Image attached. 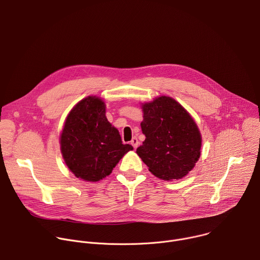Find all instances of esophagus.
Here are the masks:
<instances>
[{
    "label": "esophagus",
    "mask_w": 260,
    "mask_h": 260,
    "mask_svg": "<svg viewBox=\"0 0 260 260\" xmlns=\"http://www.w3.org/2000/svg\"><path fill=\"white\" fill-rule=\"evenodd\" d=\"M131 144L133 145V147H134L135 149H136V148L139 146V141H138V139H137L136 137H134V138H133V140L131 141Z\"/></svg>",
    "instance_id": "34e87169"
}]
</instances>
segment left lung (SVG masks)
I'll return each instance as SVG.
<instances>
[{"mask_svg":"<svg viewBox=\"0 0 260 260\" xmlns=\"http://www.w3.org/2000/svg\"><path fill=\"white\" fill-rule=\"evenodd\" d=\"M142 133L146 139L137 154L157 178L171 181L186 176L196 166L202 135L191 115L171 96L142 103Z\"/></svg>","mask_w":260,"mask_h":260,"instance_id":"8db88e82","label":"left lung"}]
</instances>
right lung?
<instances>
[{"mask_svg": "<svg viewBox=\"0 0 260 260\" xmlns=\"http://www.w3.org/2000/svg\"><path fill=\"white\" fill-rule=\"evenodd\" d=\"M60 152L77 178L98 182L112 173L134 148L122 144L118 129L106 117V104L96 95L78 102L68 114L59 137Z\"/></svg>", "mask_w": 260, "mask_h": 260, "instance_id": "obj_1", "label": "right lung"}]
</instances>
